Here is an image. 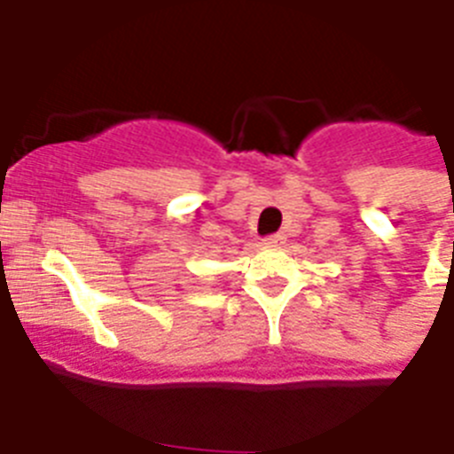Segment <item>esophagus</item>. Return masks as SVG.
Returning <instances> with one entry per match:
<instances>
[{
  "label": "esophagus",
  "mask_w": 454,
  "mask_h": 454,
  "mask_svg": "<svg viewBox=\"0 0 454 454\" xmlns=\"http://www.w3.org/2000/svg\"><path fill=\"white\" fill-rule=\"evenodd\" d=\"M284 240H286V236H284V234H272V236H268V239H266V246H270V247L284 246Z\"/></svg>",
  "instance_id": "obj_1"
}]
</instances>
